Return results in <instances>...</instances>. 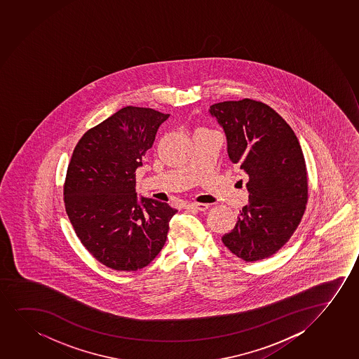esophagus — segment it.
Wrapping results in <instances>:
<instances>
[{
  "instance_id": "34e87169",
  "label": "esophagus",
  "mask_w": 359,
  "mask_h": 359,
  "mask_svg": "<svg viewBox=\"0 0 359 359\" xmlns=\"http://www.w3.org/2000/svg\"><path fill=\"white\" fill-rule=\"evenodd\" d=\"M210 205L207 203H191V205H187V210H208Z\"/></svg>"
}]
</instances>
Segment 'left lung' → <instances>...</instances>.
I'll return each instance as SVG.
<instances>
[{
    "mask_svg": "<svg viewBox=\"0 0 359 359\" xmlns=\"http://www.w3.org/2000/svg\"><path fill=\"white\" fill-rule=\"evenodd\" d=\"M229 158L248 175V205L222 241L245 262L266 259L289 241L308 201L307 168L297 136L266 103L251 98L210 106Z\"/></svg>",
    "mask_w": 359,
    "mask_h": 359,
    "instance_id": "left-lung-1",
    "label": "left lung"
}]
</instances>
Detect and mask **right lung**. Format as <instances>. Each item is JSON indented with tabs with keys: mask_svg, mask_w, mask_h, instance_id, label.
I'll return each mask as SVG.
<instances>
[{
	"mask_svg": "<svg viewBox=\"0 0 359 359\" xmlns=\"http://www.w3.org/2000/svg\"><path fill=\"white\" fill-rule=\"evenodd\" d=\"M169 114L121 108L86 131L65 175V212L85 248L103 266L135 271L149 266L167 241L177 210L136 195V169Z\"/></svg>",
	"mask_w": 359,
	"mask_h": 359,
	"instance_id": "add662e5",
	"label": "right lung"
}]
</instances>
